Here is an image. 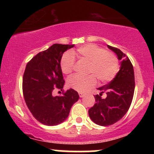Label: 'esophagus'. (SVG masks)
I'll use <instances>...</instances> for the list:
<instances>
[{
    "label": "esophagus",
    "instance_id": "esophagus-1",
    "mask_svg": "<svg viewBox=\"0 0 154 154\" xmlns=\"http://www.w3.org/2000/svg\"><path fill=\"white\" fill-rule=\"evenodd\" d=\"M84 95H85L84 93H79V96L80 97V98H82V97H84Z\"/></svg>",
    "mask_w": 154,
    "mask_h": 154
}]
</instances>
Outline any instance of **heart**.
Instances as JSON below:
<instances>
[{
  "instance_id": "obj_1",
  "label": "heart",
  "mask_w": 154,
  "mask_h": 154,
  "mask_svg": "<svg viewBox=\"0 0 154 154\" xmlns=\"http://www.w3.org/2000/svg\"><path fill=\"white\" fill-rule=\"evenodd\" d=\"M79 59L89 62L87 77L73 75L67 79V85L75 91L85 92L96 84V77L100 83L111 81L115 77L119 69V62L114 54L107 52L103 48L93 44H88L79 47L72 53L66 52L61 57V71L69 75L73 71L75 64V56Z\"/></svg>"
}]
</instances>
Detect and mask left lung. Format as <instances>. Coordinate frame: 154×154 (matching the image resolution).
<instances>
[{
	"instance_id": "obj_1",
	"label": "left lung",
	"mask_w": 154,
	"mask_h": 154,
	"mask_svg": "<svg viewBox=\"0 0 154 154\" xmlns=\"http://www.w3.org/2000/svg\"><path fill=\"white\" fill-rule=\"evenodd\" d=\"M107 47L120 60V69L110 82L98 88L100 93L94 96L96 103L88 111L92 121L100 126L113 125L125 116L131 105L135 91V75L131 61L119 49L109 45ZM103 93L107 94L106 99L101 98Z\"/></svg>"
}]
</instances>
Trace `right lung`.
<instances>
[{
  "label": "right lung",
  "mask_w": 154,
  "mask_h": 154,
  "mask_svg": "<svg viewBox=\"0 0 154 154\" xmlns=\"http://www.w3.org/2000/svg\"><path fill=\"white\" fill-rule=\"evenodd\" d=\"M75 45L54 44L34 56L26 64L23 76V95L33 116L48 126L62 123L73 104L79 100L75 90H67L61 96H54V89L62 91L65 81L61 69L63 54Z\"/></svg>",
  "instance_id": "1"
}]
</instances>
